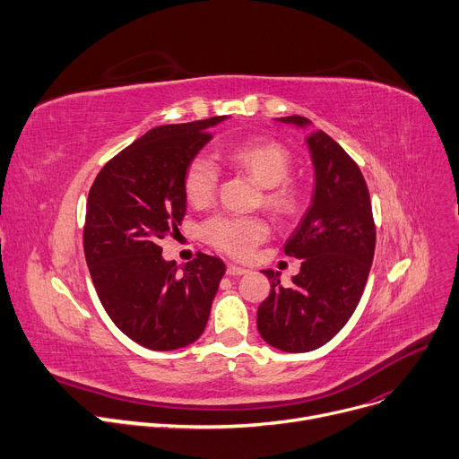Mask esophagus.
I'll use <instances>...</instances> for the list:
<instances>
[{"label": "esophagus", "mask_w": 459, "mask_h": 459, "mask_svg": "<svg viewBox=\"0 0 459 459\" xmlns=\"http://www.w3.org/2000/svg\"><path fill=\"white\" fill-rule=\"evenodd\" d=\"M246 273H247L246 267H239L236 264L227 265V274H230V277H239V274H246Z\"/></svg>", "instance_id": "1"}]
</instances>
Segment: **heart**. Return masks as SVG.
<instances>
[{
	"label": "heart",
	"instance_id": "obj_1",
	"mask_svg": "<svg viewBox=\"0 0 459 459\" xmlns=\"http://www.w3.org/2000/svg\"><path fill=\"white\" fill-rule=\"evenodd\" d=\"M230 162L249 173L258 186L265 188L264 204L274 216L290 220L302 208V192L288 180L291 173V152L269 140H249L230 149ZM220 169L206 157H195L185 171V195L188 203L201 206L216 195ZM267 225L260 218L251 216H220L210 218L203 225L204 239L216 249L234 256L246 258L267 238Z\"/></svg>",
	"mask_w": 459,
	"mask_h": 459
}]
</instances>
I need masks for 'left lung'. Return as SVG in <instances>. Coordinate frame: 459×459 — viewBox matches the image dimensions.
Segmentation results:
<instances>
[{
    "label": "left lung",
    "mask_w": 459,
    "mask_h": 459,
    "mask_svg": "<svg viewBox=\"0 0 459 459\" xmlns=\"http://www.w3.org/2000/svg\"><path fill=\"white\" fill-rule=\"evenodd\" d=\"M300 129L302 116L277 117ZM316 186L308 210L288 238L284 251L302 260L291 286L281 273L262 271L271 281L256 326L265 343L284 352H308L328 343L354 314L368 284L377 229L365 178L345 149L326 133L307 136Z\"/></svg>",
    "instance_id": "1"
}]
</instances>
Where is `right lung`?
<instances>
[{
	"mask_svg": "<svg viewBox=\"0 0 459 459\" xmlns=\"http://www.w3.org/2000/svg\"><path fill=\"white\" fill-rule=\"evenodd\" d=\"M229 116L160 126L108 160L86 201L82 232L91 282L112 323L138 345L175 351L203 333L225 274L199 253L178 269L160 241L186 213L185 171Z\"/></svg>",
	"mask_w": 459,
	"mask_h": 459,
	"instance_id": "right-lung-1",
	"label": "right lung"
}]
</instances>
